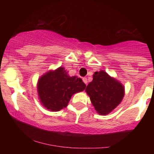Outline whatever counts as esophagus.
I'll list each match as a JSON object with an SVG mask.
<instances>
[{"label": "esophagus", "mask_w": 154, "mask_h": 154, "mask_svg": "<svg viewBox=\"0 0 154 154\" xmlns=\"http://www.w3.org/2000/svg\"><path fill=\"white\" fill-rule=\"evenodd\" d=\"M82 80H83V82H84L85 84V85L88 84V79L86 78V77H84V78H82Z\"/></svg>", "instance_id": "34e87169"}]
</instances>
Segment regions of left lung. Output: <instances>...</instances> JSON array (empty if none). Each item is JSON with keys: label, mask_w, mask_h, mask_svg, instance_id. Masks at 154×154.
Wrapping results in <instances>:
<instances>
[{"label": "left lung", "mask_w": 154, "mask_h": 154, "mask_svg": "<svg viewBox=\"0 0 154 154\" xmlns=\"http://www.w3.org/2000/svg\"><path fill=\"white\" fill-rule=\"evenodd\" d=\"M93 77L85 91L98 114L106 115L121 103L125 95V88L104 71L95 72Z\"/></svg>", "instance_id": "1"}]
</instances>
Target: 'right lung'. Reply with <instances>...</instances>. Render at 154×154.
<instances>
[{
	"mask_svg": "<svg viewBox=\"0 0 154 154\" xmlns=\"http://www.w3.org/2000/svg\"><path fill=\"white\" fill-rule=\"evenodd\" d=\"M85 84L77 76L70 77L63 67L49 71L38 79V93L40 103L51 111L66 107L72 95L85 89Z\"/></svg>",
	"mask_w": 154,
	"mask_h": 154,
	"instance_id": "1",
	"label": "right lung"
}]
</instances>
